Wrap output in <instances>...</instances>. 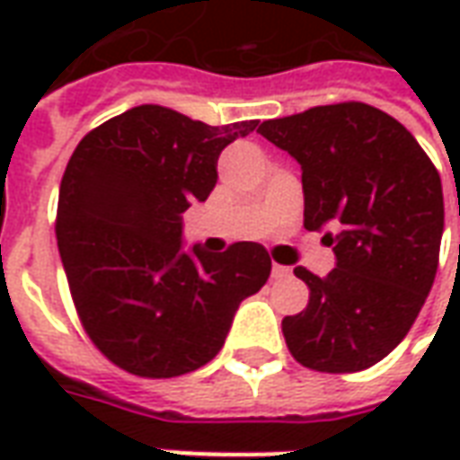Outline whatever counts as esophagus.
I'll use <instances>...</instances> for the list:
<instances>
[{"label":"esophagus","instance_id":"1","mask_svg":"<svg viewBox=\"0 0 460 460\" xmlns=\"http://www.w3.org/2000/svg\"><path fill=\"white\" fill-rule=\"evenodd\" d=\"M270 273H273V279H288L290 269H288V266H280V263H273Z\"/></svg>","mask_w":460,"mask_h":460}]
</instances>
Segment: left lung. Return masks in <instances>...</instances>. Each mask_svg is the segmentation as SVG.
Instances as JSON below:
<instances>
[{"label":"left lung","mask_w":460,"mask_h":460,"mask_svg":"<svg viewBox=\"0 0 460 460\" xmlns=\"http://www.w3.org/2000/svg\"><path fill=\"white\" fill-rule=\"evenodd\" d=\"M259 132L300 164L305 229H325L335 251L325 279L296 269L310 300L283 318L290 355L332 375L376 365L434 286L444 234L438 172L402 122L365 103L318 105Z\"/></svg>","instance_id":"left-lung-1"}]
</instances>
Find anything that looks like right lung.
<instances>
[{
    "mask_svg": "<svg viewBox=\"0 0 460 460\" xmlns=\"http://www.w3.org/2000/svg\"><path fill=\"white\" fill-rule=\"evenodd\" d=\"M259 120L207 125L137 105L78 142L58 191L56 239L88 338L125 372L180 376L217 357L269 251L184 246L181 214L217 187L221 150Z\"/></svg>",
    "mask_w": 460,
    "mask_h": 460,
    "instance_id": "obj_1",
    "label": "right lung"
}]
</instances>
